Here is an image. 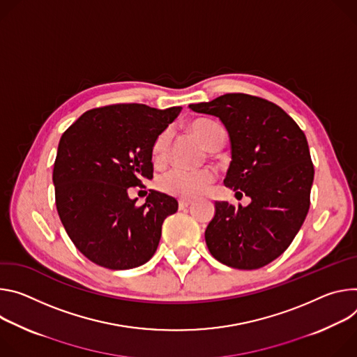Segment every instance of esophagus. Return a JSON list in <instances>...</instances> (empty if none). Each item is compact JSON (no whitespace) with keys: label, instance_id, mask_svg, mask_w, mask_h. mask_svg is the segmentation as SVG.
Masks as SVG:
<instances>
[{"label":"esophagus","instance_id":"1","mask_svg":"<svg viewBox=\"0 0 357 357\" xmlns=\"http://www.w3.org/2000/svg\"><path fill=\"white\" fill-rule=\"evenodd\" d=\"M190 204H191V202H190V200H180V202H178V207H180V210L187 208Z\"/></svg>","mask_w":357,"mask_h":357}]
</instances>
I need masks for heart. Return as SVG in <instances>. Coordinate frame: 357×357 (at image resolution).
Here are the masks:
<instances>
[{"instance_id": "b5f03b06", "label": "heart", "mask_w": 357, "mask_h": 357, "mask_svg": "<svg viewBox=\"0 0 357 357\" xmlns=\"http://www.w3.org/2000/svg\"><path fill=\"white\" fill-rule=\"evenodd\" d=\"M188 130L194 137H197L207 150L217 151L225 143L224 129L207 119H199L188 125ZM172 135L170 132H163L153 144V158L155 163H163L170 149ZM214 181V174L207 170H185V169H172L162 174L158 178V187L162 191L178 197V199H194V197L203 194L207 187Z\"/></svg>"}]
</instances>
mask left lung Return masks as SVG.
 <instances>
[{"instance_id": "obj_1", "label": "left lung", "mask_w": 357, "mask_h": 357, "mask_svg": "<svg viewBox=\"0 0 357 357\" xmlns=\"http://www.w3.org/2000/svg\"><path fill=\"white\" fill-rule=\"evenodd\" d=\"M188 107L222 122L231 142L224 184L251 199L247 207L215 203L207 247L227 266L262 268L291 245L309 211L314 170L305 133L278 105L245 93Z\"/></svg>"}]
</instances>
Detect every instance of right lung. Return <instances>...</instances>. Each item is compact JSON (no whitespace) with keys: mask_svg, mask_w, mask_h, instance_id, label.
I'll use <instances>...</instances> for the list:
<instances>
[{"mask_svg":"<svg viewBox=\"0 0 357 357\" xmlns=\"http://www.w3.org/2000/svg\"><path fill=\"white\" fill-rule=\"evenodd\" d=\"M181 112L122 103L85 112L62 135L52 181L59 218L75 247L107 269H132L155 252L173 197L150 190L136 206L129 188L153 178V144Z\"/></svg>","mask_w":357,"mask_h":357,"instance_id":"1","label":"right lung"}]
</instances>
